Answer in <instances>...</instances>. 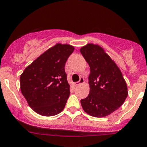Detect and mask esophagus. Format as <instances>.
Instances as JSON below:
<instances>
[{"label": "esophagus", "mask_w": 147, "mask_h": 147, "mask_svg": "<svg viewBox=\"0 0 147 147\" xmlns=\"http://www.w3.org/2000/svg\"><path fill=\"white\" fill-rule=\"evenodd\" d=\"M83 83H84V80L83 77H80V81L77 82H76V83L75 84V86H78V85L82 84H83Z\"/></svg>", "instance_id": "1"}]
</instances>
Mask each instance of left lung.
<instances>
[{"instance_id": "8db88e82", "label": "left lung", "mask_w": 147, "mask_h": 147, "mask_svg": "<svg viewBox=\"0 0 147 147\" xmlns=\"http://www.w3.org/2000/svg\"><path fill=\"white\" fill-rule=\"evenodd\" d=\"M90 67L89 94L81 100L84 111L94 117H105L119 109L128 96L121 72L103 48L92 43L80 49Z\"/></svg>"}]
</instances>
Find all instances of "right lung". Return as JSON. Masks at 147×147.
Segmentation results:
<instances>
[{"instance_id":"add662e5","label":"right lung","mask_w":147,"mask_h":147,"mask_svg":"<svg viewBox=\"0 0 147 147\" xmlns=\"http://www.w3.org/2000/svg\"><path fill=\"white\" fill-rule=\"evenodd\" d=\"M73 46L57 43L45 51L20 76L22 95L35 112L44 117L56 115L70 96L65 65Z\"/></svg>"}]
</instances>
